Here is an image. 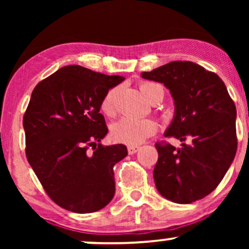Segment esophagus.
<instances>
[{
	"label": "esophagus",
	"instance_id": "esophagus-1",
	"mask_svg": "<svg viewBox=\"0 0 249 249\" xmlns=\"http://www.w3.org/2000/svg\"><path fill=\"white\" fill-rule=\"evenodd\" d=\"M138 146H134V145H128L127 146V152L128 154H134L138 151Z\"/></svg>",
	"mask_w": 249,
	"mask_h": 249
}]
</instances>
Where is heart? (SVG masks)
I'll return each mask as SVG.
<instances>
[{
    "instance_id": "1",
    "label": "heart",
    "mask_w": 249,
    "mask_h": 249,
    "mask_svg": "<svg viewBox=\"0 0 249 249\" xmlns=\"http://www.w3.org/2000/svg\"><path fill=\"white\" fill-rule=\"evenodd\" d=\"M142 93L145 98L148 99L151 103L153 102L154 97L159 90L162 88L159 84L150 82L141 83L139 85ZM118 89L112 88L105 93L101 102V110L105 116H113L116 112L115 101ZM158 125L152 119L147 118H130V117H124L119 119L118 122L113 123L111 126V136L116 142H124L127 145H138L145 142L148 137L156 133Z\"/></svg>"
}]
</instances>
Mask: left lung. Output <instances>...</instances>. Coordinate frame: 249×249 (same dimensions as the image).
<instances>
[{"label":"left lung","mask_w":249,"mask_h":249,"mask_svg":"<svg viewBox=\"0 0 249 249\" xmlns=\"http://www.w3.org/2000/svg\"><path fill=\"white\" fill-rule=\"evenodd\" d=\"M142 77L162 83L174 101L165 137L181 147L159 144L153 178L158 192L177 204H191L216 188L234 160L236 108L216 73L188 61L161 65Z\"/></svg>","instance_id":"1"}]
</instances>
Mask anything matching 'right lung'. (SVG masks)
I'll list each match as a JSON object with an SVG mask.
<instances>
[{
	"instance_id": "right-lung-1",
	"label": "right lung",
	"mask_w": 249,
	"mask_h": 249,
	"mask_svg": "<svg viewBox=\"0 0 249 249\" xmlns=\"http://www.w3.org/2000/svg\"><path fill=\"white\" fill-rule=\"evenodd\" d=\"M124 79L68 65L31 93L23 117L25 154L45 192L64 210L92 213L115 196L113 166L127 148L101 144L107 127L99 110L105 93Z\"/></svg>"
}]
</instances>
